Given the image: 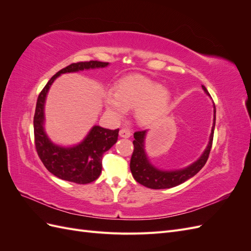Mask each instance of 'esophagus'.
I'll return each mask as SVG.
<instances>
[{"label": "esophagus", "instance_id": "1", "mask_svg": "<svg viewBox=\"0 0 251 251\" xmlns=\"http://www.w3.org/2000/svg\"><path fill=\"white\" fill-rule=\"evenodd\" d=\"M119 136L121 138H128V137H131V132L123 128V130L119 131Z\"/></svg>", "mask_w": 251, "mask_h": 251}]
</instances>
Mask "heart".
I'll list each match as a JSON object with an SVG mask.
<instances>
[{"label":"heart","mask_w":251,"mask_h":251,"mask_svg":"<svg viewBox=\"0 0 251 251\" xmlns=\"http://www.w3.org/2000/svg\"><path fill=\"white\" fill-rule=\"evenodd\" d=\"M171 91L142 75H130L115 83V92L103 95L104 108L114 119L123 118L127 109L134 108V117L141 126L158 124L169 112Z\"/></svg>","instance_id":"heart-1"}]
</instances>
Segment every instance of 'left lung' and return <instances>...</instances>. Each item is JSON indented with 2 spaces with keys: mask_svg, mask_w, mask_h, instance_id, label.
<instances>
[{
  "mask_svg": "<svg viewBox=\"0 0 251 251\" xmlns=\"http://www.w3.org/2000/svg\"><path fill=\"white\" fill-rule=\"evenodd\" d=\"M202 89L206 95H209L208 91L204 86ZM216 126V107L214 103V121H212L211 133L209 136V140L206 148L203 151L201 156L197 159L195 162L187 165L186 168L179 169V170H171L165 171L156 168L154 164H151L150 158L146 151V139L148 131H139L134 134L135 140L134 144V151L131 158L130 169L134 179L142 184L143 186L153 188V189H164L175 187L188 179L193 178L196 174L203 168L206 163L209 151L212 144V138H214V131Z\"/></svg>",
  "mask_w": 251,
  "mask_h": 251,
  "instance_id": "left-lung-1",
  "label": "left lung"
}]
</instances>
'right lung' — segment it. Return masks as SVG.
<instances>
[{"instance_id": "add662e5", "label": "right lung", "mask_w": 251, "mask_h": 251, "mask_svg": "<svg viewBox=\"0 0 251 251\" xmlns=\"http://www.w3.org/2000/svg\"><path fill=\"white\" fill-rule=\"evenodd\" d=\"M108 66L109 63L97 60L71 64L53 75L37 98L33 118L36 151L46 169L59 179L77 184L95 181L101 173L102 156L117 142L119 130L93 126L86 137L77 144L65 147L54 143L45 131V103L50 87L62 74L100 69Z\"/></svg>"}]
</instances>
